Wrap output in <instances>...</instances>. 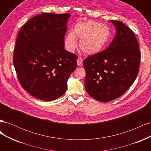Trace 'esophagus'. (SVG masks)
I'll list each match as a JSON object with an SVG mask.
<instances>
[{
    "mask_svg": "<svg viewBox=\"0 0 151 151\" xmlns=\"http://www.w3.org/2000/svg\"><path fill=\"white\" fill-rule=\"evenodd\" d=\"M82 62H83V60H82V58L79 57L78 58H77V65L79 66L82 64Z\"/></svg>",
    "mask_w": 151,
    "mask_h": 151,
    "instance_id": "1",
    "label": "esophagus"
}]
</instances>
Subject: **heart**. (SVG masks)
Listing matches in <instances>:
<instances>
[{
	"mask_svg": "<svg viewBox=\"0 0 151 151\" xmlns=\"http://www.w3.org/2000/svg\"><path fill=\"white\" fill-rule=\"evenodd\" d=\"M111 36V30L105 24L94 21L80 22L74 26V31L67 34L64 43L69 52L74 51L77 46L76 37L80 39L79 47L88 55L100 52L106 46Z\"/></svg>",
	"mask_w": 151,
	"mask_h": 151,
	"instance_id": "obj_1",
	"label": "heart"
}]
</instances>
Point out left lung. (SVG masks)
<instances>
[{
    "mask_svg": "<svg viewBox=\"0 0 151 151\" xmlns=\"http://www.w3.org/2000/svg\"><path fill=\"white\" fill-rule=\"evenodd\" d=\"M110 22L116 29L112 42L104 51L88 56L83 62L86 90L101 102L112 101L126 92L138 75L140 60L133 31L121 21Z\"/></svg>",
    "mask_w": 151,
    "mask_h": 151,
    "instance_id": "8db88e82",
    "label": "left lung"
}]
</instances>
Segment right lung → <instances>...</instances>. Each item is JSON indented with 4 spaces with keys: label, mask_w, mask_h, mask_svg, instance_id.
Here are the masks:
<instances>
[{
    "label": "right lung",
    "mask_w": 151,
    "mask_h": 151,
    "mask_svg": "<svg viewBox=\"0 0 151 151\" xmlns=\"http://www.w3.org/2000/svg\"><path fill=\"white\" fill-rule=\"evenodd\" d=\"M68 14L43 13L32 17L18 33L13 63L18 80L33 96L53 101L67 89L77 56L64 49Z\"/></svg>",
    "instance_id": "obj_1"
}]
</instances>
